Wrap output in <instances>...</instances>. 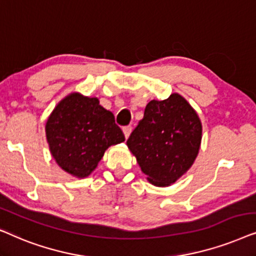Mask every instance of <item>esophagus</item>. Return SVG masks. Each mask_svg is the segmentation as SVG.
<instances>
[{
	"label": "esophagus",
	"instance_id": "1",
	"mask_svg": "<svg viewBox=\"0 0 256 256\" xmlns=\"http://www.w3.org/2000/svg\"><path fill=\"white\" fill-rule=\"evenodd\" d=\"M131 131H132V128H131V126H125V128H122V132H124L125 138H128V136L131 134Z\"/></svg>",
	"mask_w": 256,
	"mask_h": 256
}]
</instances>
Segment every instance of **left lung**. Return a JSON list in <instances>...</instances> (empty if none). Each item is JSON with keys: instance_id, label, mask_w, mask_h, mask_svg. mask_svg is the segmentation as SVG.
I'll return each instance as SVG.
<instances>
[{"instance_id": "8db88e82", "label": "left lung", "mask_w": 256, "mask_h": 256, "mask_svg": "<svg viewBox=\"0 0 256 256\" xmlns=\"http://www.w3.org/2000/svg\"><path fill=\"white\" fill-rule=\"evenodd\" d=\"M202 126L196 110L179 94L146 105L144 118L128 137V148L152 185H172L193 165Z\"/></svg>"}]
</instances>
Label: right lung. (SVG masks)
Here are the masks:
<instances>
[{"mask_svg":"<svg viewBox=\"0 0 256 256\" xmlns=\"http://www.w3.org/2000/svg\"><path fill=\"white\" fill-rule=\"evenodd\" d=\"M51 156L63 171L86 178L111 145L125 140L111 111L98 98L72 92L63 98L46 124Z\"/></svg>","mask_w":256,"mask_h":256,"instance_id":"right-lung-1","label":"right lung"}]
</instances>
